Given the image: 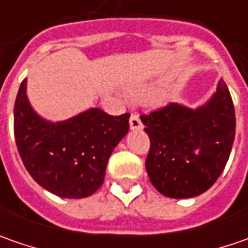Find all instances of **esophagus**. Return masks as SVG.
Returning a JSON list of instances; mask_svg holds the SVG:
<instances>
[{
    "label": "esophagus",
    "mask_w": 248,
    "mask_h": 248,
    "mask_svg": "<svg viewBox=\"0 0 248 248\" xmlns=\"http://www.w3.org/2000/svg\"><path fill=\"white\" fill-rule=\"evenodd\" d=\"M129 127L131 129H142L143 128V125H142V121L139 119L137 114H131V117H129Z\"/></svg>",
    "instance_id": "1"
}]
</instances>
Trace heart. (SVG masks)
Wrapping results in <instances>:
<instances>
[{
  "instance_id": "1",
  "label": "heart",
  "mask_w": 248,
  "mask_h": 248,
  "mask_svg": "<svg viewBox=\"0 0 248 248\" xmlns=\"http://www.w3.org/2000/svg\"><path fill=\"white\" fill-rule=\"evenodd\" d=\"M157 95V91L146 90V91H134L132 96L137 99H146V98H155Z\"/></svg>"
}]
</instances>
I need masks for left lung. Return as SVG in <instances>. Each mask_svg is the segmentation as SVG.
Masks as SVG:
<instances>
[{
	"mask_svg": "<svg viewBox=\"0 0 248 248\" xmlns=\"http://www.w3.org/2000/svg\"><path fill=\"white\" fill-rule=\"evenodd\" d=\"M150 139L146 171L161 195L187 199L204 193L222 174L232 150L236 117L224 80L205 105L178 103L140 114Z\"/></svg>",
	"mask_w": 248,
	"mask_h": 248,
	"instance_id": "8db88e82",
	"label": "left lung"
}]
</instances>
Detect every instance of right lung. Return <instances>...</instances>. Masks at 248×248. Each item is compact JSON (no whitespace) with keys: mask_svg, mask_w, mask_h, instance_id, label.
Returning <instances> with one entry per match:
<instances>
[{"mask_svg":"<svg viewBox=\"0 0 248 248\" xmlns=\"http://www.w3.org/2000/svg\"><path fill=\"white\" fill-rule=\"evenodd\" d=\"M129 114L90 109L51 123L30 106L22 81L14 109L16 146L26 170L48 192L66 199L95 193L105 181L110 155L128 132Z\"/></svg>","mask_w":248,"mask_h":248,"instance_id":"right-lung-1","label":"right lung"}]
</instances>
